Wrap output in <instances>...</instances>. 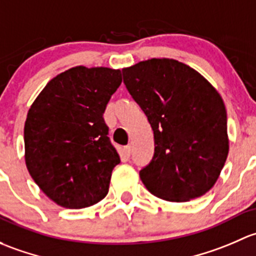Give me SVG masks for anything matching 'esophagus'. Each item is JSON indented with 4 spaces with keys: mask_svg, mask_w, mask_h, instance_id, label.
<instances>
[{
    "mask_svg": "<svg viewBox=\"0 0 256 256\" xmlns=\"http://www.w3.org/2000/svg\"><path fill=\"white\" fill-rule=\"evenodd\" d=\"M123 154H124V156H127V158L130 156V146H127L123 148Z\"/></svg>",
    "mask_w": 256,
    "mask_h": 256,
    "instance_id": "obj_1",
    "label": "esophagus"
}]
</instances>
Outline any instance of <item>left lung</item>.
Instances as JSON below:
<instances>
[{"mask_svg": "<svg viewBox=\"0 0 256 256\" xmlns=\"http://www.w3.org/2000/svg\"><path fill=\"white\" fill-rule=\"evenodd\" d=\"M122 72L154 132L152 159L139 171L144 186L170 202L201 197L214 185L228 156L222 97L178 60H146Z\"/></svg>", "mask_w": 256, "mask_h": 256, "instance_id": "8db88e82", "label": "left lung"}]
</instances>
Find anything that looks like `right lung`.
<instances>
[{"label":"right lung","instance_id":"right-lung-1","mask_svg":"<svg viewBox=\"0 0 256 256\" xmlns=\"http://www.w3.org/2000/svg\"><path fill=\"white\" fill-rule=\"evenodd\" d=\"M120 82V70L76 66L50 80L30 108L26 165L59 206L85 208L108 194L110 174L120 159L104 113Z\"/></svg>","mask_w":256,"mask_h":256}]
</instances>
